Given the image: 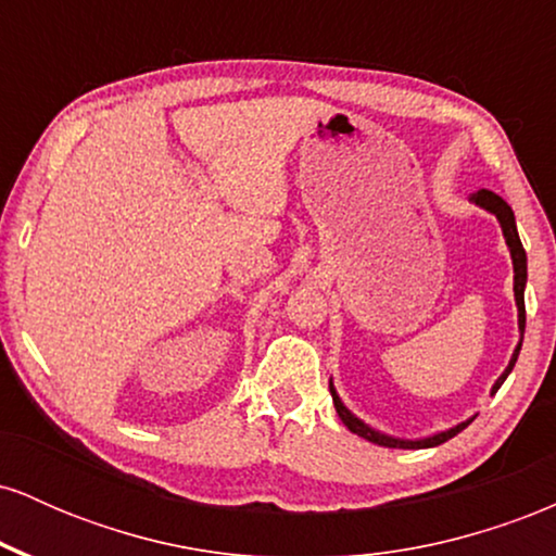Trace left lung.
<instances>
[{"instance_id": "left-lung-1", "label": "left lung", "mask_w": 556, "mask_h": 556, "mask_svg": "<svg viewBox=\"0 0 556 556\" xmlns=\"http://www.w3.org/2000/svg\"><path fill=\"white\" fill-rule=\"evenodd\" d=\"M470 203H476V206L486 208L489 214H494L496 219H500V227H502V235H504V242H507L509 248V256H513V269H515V305H518V329H520V342L518 348H515L513 358H509V366L504 368V374L500 379L494 381V387H491V394H496V389L504 384V379H507L509 371L515 368V361H518L520 355V348H522V331H526V282H528V258H526V251H522V242H520V235H518V225H515V214L513 208L507 206V201H504L502 195L491 193V190H476L473 195H470ZM329 392H331V400H334V407H337V416L342 418V424L348 426L350 431L358 433V437L368 439L371 444H379V446H392V450H426V446H439L444 444L446 439L457 437L465 426L473 424V418L463 420V424L452 426V429L446 431H439L433 433V437H426V439H394L389 437V433H381L371 429L368 424H363L358 416H353V413L344 407V402L340 400V394H337L334 384L329 381Z\"/></svg>"}]
</instances>
